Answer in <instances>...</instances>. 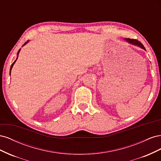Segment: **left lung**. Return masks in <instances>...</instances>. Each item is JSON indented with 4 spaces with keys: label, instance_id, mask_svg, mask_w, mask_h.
Segmentation results:
<instances>
[{
    "label": "left lung",
    "instance_id": "left-lung-1",
    "mask_svg": "<svg viewBox=\"0 0 161 161\" xmlns=\"http://www.w3.org/2000/svg\"><path fill=\"white\" fill-rule=\"evenodd\" d=\"M124 40H125L127 42H128L130 44H132L134 46H137L141 48H142L144 50H146L145 47H144V46L142 45V43H141L140 42H139L137 40H134V39H130V38H125Z\"/></svg>",
    "mask_w": 161,
    "mask_h": 161
}]
</instances>
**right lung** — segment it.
<instances>
[{
    "mask_svg": "<svg viewBox=\"0 0 161 161\" xmlns=\"http://www.w3.org/2000/svg\"><path fill=\"white\" fill-rule=\"evenodd\" d=\"M28 42H29V41L26 42H25V43H24V44H23V46H25V45L26 44V43H27ZM20 50H21V49H19V51H18V52H17V59H16L15 60H14V62H13V64H11V69H10V75H11V69H12V68H13V65H14V63H15L16 60H17V58H18V55H19V52H20Z\"/></svg>",
    "mask_w": 161,
    "mask_h": 161,
    "instance_id": "add662e5",
    "label": "right lung"
}]
</instances>
